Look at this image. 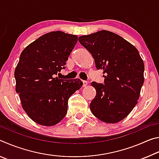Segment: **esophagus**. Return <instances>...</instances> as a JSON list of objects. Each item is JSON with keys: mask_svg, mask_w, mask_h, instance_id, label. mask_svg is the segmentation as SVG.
<instances>
[{"mask_svg": "<svg viewBox=\"0 0 159 159\" xmlns=\"http://www.w3.org/2000/svg\"><path fill=\"white\" fill-rule=\"evenodd\" d=\"M88 81H86V80H83V87H86V86L88 85Z\"/></svg>", "mask_w": 159, "mask_h": 159, "instance_id": "esophagus-1", "label": "esophagus"}]
</instances>
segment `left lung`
<instances>
[{
  "instance_id": "obj_1",
  "label": "left lung",
  "mask_w": 159,
  "mask_h": 159,
  "mask_svg": "<svg viewBox=\"0 0 159 159\" xmlns=\"http://www.w3.org/2000/svg\"><path fill=\"white\" fill-rule=\"evenodd\" d=\"M91 53L98 69L103 70L104 84L92 82L96 96L90 104L102 121L124 119L137 104L144 83V65L137 48L113 32L102 30L79 38Z\"/></svg>"
}]
</instances>
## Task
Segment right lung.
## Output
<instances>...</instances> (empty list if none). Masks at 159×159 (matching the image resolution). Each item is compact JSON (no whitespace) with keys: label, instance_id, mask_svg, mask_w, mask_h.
Listing matches in <instances>:
<instances>
[{"label":"right lung","instance_id":"right-lung-1","mask_svg":"<svg viewBox=\"0 0 159 159\" xmlns=\"http://www.w3.org/2000/svg\"><path fill=\"white\" fill-rule=\"evenodd\" d=\"M78 41L76 35L57 31L43 35L21 52L15 70L16 92L29 117L38 124L55 125L67 113L69 98L83 85L79 79H59L57 72Z\"/></svg>","mask_w":159,"mask_h":159}]
</instances>
